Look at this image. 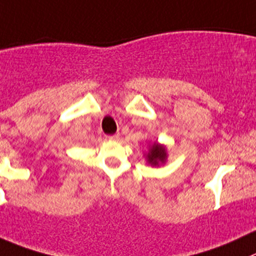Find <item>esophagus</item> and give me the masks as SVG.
<instances>
[{
    "label": "esophagus",
    "instance_id": "1",
    "mask_svg": "<svg viewBox=\"0 0 256 256\" xmlns=\"http://www.w3.org/2000/svg\"><path fill=\"white\" fill-rule=\"evenodd\" d=\"M119 137H120V134H119V133H116V134H113V136H109L108 140H118Z\"/></svg>",
    "mask_w": 256,
    "mask_h": 256
}]
</instances>
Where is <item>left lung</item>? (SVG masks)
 <instances>
[{
  "mask_svg": "<svg viewBox=\"0 0 256 256\" xmlns=\"http://www.w3.org/2000/svg\"><path fill=\"white\" fill-rule=\"evenodd\" d=\"M167 160V150L166 147L158 143H153L150 147L147 153V162L150 166H160V163H164Z\"/></svg>",
  "mask_w": 256,
  "mask_h": 256,
  "instance_id": "obj_1",
  "label": "left lung"
}]
</instances>
